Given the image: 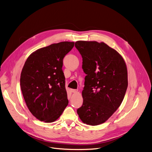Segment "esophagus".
<instances>
[{
    "label": "esophagus",
    "mask_w": 152,
    "mask_h": 152,
    "mask_svg": "<svg viewBox=\"0 0 152 152\" xmlns=\"http://www.w3.org/2000/svg\"><path fill=\"white\" fill-rule=\"evenodd\" d=\"M71 91H72V93H76L78 92V90H75V89H72V90H71Z\"/></svg>",
    "instance_id": "esophagus-1"
}]
</instances>
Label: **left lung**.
I'll return each mask as SVG.
<instances>
[{
    "label": "left lung",
    "mask_w": 152,
    "mask_h": 152,
    "mask_svg": "<svg viewBox=\"0 0 152 152\" xmlns=\"http://www.w3.org/2000/svg\"><path fill=\"white\" fill-rule=\"evenodd\" d=\"M75 46L86 74L83 102L77 113L84 123L96 126L107 120L124 99L128 88L126 65L119 53L104 42L77 41Z\"/></svg>",
    "instance_id": "8db88e82"
}]
</instances>
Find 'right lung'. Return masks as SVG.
<instances>
[{
  "instance_id": "1",
  "label": "right lung",
  "mask_w": 152,
  "mask_h": 152,
  "mask_svg": "<svg viewBox=\"0 0 152 152\" xmlns=\"http://www.w3.org/2000/svg\"><path fill=\"white\" fill-rule=\"evenodd\" d=\"M74 42H62L33 52L25 62L20 86L31 113L41 121H56L68 105L63 58Z\"/></svg>"
}]
</instances>
